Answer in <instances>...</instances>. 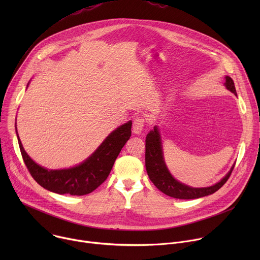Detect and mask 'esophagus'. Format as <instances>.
Masks as SVG:
<instances>
[{"mask_svg":"<svg viewBox=\"0 0 260 260\" xmlns=\"http://www.w3.org/2000/svg\"><path fill=\"white\" fill-rule=\"evenodd\" d=\"M145 125V119L143 117H137L133 123V132L135 134H141Z\"/></svg>","mask_w":260,"mask_h":260,"instance_id":"esophagus-1","label":"esophagus"}]
</instances>
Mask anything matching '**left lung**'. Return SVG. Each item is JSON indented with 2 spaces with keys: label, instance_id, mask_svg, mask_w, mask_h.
I'll list each match as a JSON object with an SVG mask.
<instances>
[{
  "label": "left lung",
  "instance_id": "left-lung-1",
  "mask_svg": "<svg viewBox=\"0 0 260 260\" xmlns=\"http://www.w3.org/2000/svg\"><path fill=\"white\" fill-rule=\"evenodd\" d=\"M224 86L226 89L237 95L235 83L230 76L224 77ZM146 152H145V165L146 171L151 182L165 194L180 199V200H193L203 197L210 196L220 189L229 180L235 165L231 168L230 172L222 178L219 182L208 187H191L184 184L173 177L170 173L164 157L162 142L160 132L157 125L152 131L148 133L146 137Z\"/></svg>",
  "mask_w": 260,
  "mask_h": 260
}]
</instances>
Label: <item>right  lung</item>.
I'll use <instances>...</instances> for the list:
<instances>
[{
    "label": "right lung",
    "mask_w": 260,
    "mask_h": 260,
    "mask_svg": "<svg viewBox=\"0 0 260 260\" xmlns=\"http://www.w3.org/2000/svg\"><path fill=\"white\" fill-rule=\"evenodd\" d=\"M16 135L23 161L37 183L58 194L85 196L96 189L109 176L122 147L132 136V120L110 133L84 161L61 170H48L35 162L24 151L17 129Z\"/></svg>",
    "instance_id": "add662e5"
}]
</instances>
